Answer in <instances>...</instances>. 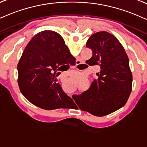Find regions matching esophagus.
<instances>
[{"label": "esophagus", "mask_w": 147, "mask_h": 147, "mask_svg": "<svg viewBox=\"0 0 147 147\" xmlns=\"http://www.w3.org/2000/svg\"><path fill=\"white\" fill-rule=\"evenodd\" d=\"M81 61H80V60H77V65H79V64H81Z\"/></svg>", "instance_id": "esophagus-1"}]
</instances>
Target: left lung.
Listing matches in <instances>:
<instances>
[{"label":"left lung","instance_id":"left-lung-1","mask_svg":"<svg viewBox=\"0 0 147 147\" xmlns=\"http://www.w3.org/2000/svg\"><path fill=\"white\" fill-rule=\"evenodd\" d=\"M86 47L92 51L87 63L100 66V71L89 90L72 98L80 109L102 117L123 107L129 98L132 84L129 59L117 38L105 31L92 35Z\"/></svg>","mask_w":147,"mask_h":147}]
</instances>
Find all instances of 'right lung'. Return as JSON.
I'll use <instances>...</instances> for the list:
<instances>
[{
  "mask_svg": "<svg viewBox=\"0 0 147 147\" xmlns=\"http://www.w3.org/2000/svg\"><path fill=\"white\" fill-rule=\"evenodd\" d=\"M75 60L58 33L44 30L35 34L18 64L22 94L33 105L45 110L73 107L75 102L57 83V77L61 66Z\"/></svg>",
  "mask_w": 147,
  "mask_h": 147,
  "instance_id": "obj_1",
  "label": "right lung"
}]
</instances>
